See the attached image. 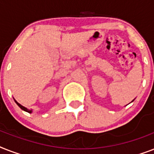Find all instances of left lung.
<instances>
[{
  "mask_svg": "<svg viewBox=\"0 0 154 154\" xmlns=\"http://www.w3.org/2000/svg\"><path fill=\"white\" fill-rule=\"evenodd\" d=\"M133 101H134V100H133Z\"/></svg>",
  "mask_w": 154,
  "mask_h": 154,
  "instance_id": "1",
  "label": "left lung"
}]
</instances>
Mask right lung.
Segmentation results:
<instances>
[{
    "instance_id": "add662e5",
    "label": "right lung",
    "mask_w": 154,
    "mask_h": 154,
    "mask_svg": "<svg viewBox=\"0 0 154 154\" xmlns=\"http://www.w3.org/2000/svg\"><path fill=\"white\" fill-rule=\"evenodd\" d=\"M14 101H15V102L17 103V105L18 106H19V107H20V109H22V110H24V111H25V112H29V113H31V112H32V110H29V109H28L27 108L24 107V106H23V105H20V104H19V103H18L17 101H16V100H14Z\"/></svg>"
}]
</instances>
